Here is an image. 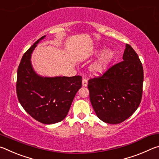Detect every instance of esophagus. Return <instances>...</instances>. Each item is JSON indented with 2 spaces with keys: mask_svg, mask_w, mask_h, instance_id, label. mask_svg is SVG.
<instances>
[{
  "mask_svg": "<svg viewBox=\"0 0 159 159\" xmlns=\"http://www.w3.org/2000/svg\"><path fill=\"white\" fill-rule=\"evenodd\" d=\"M82 85H83V86H84V87H86V86L88 85V80H87V79H83Z\"/></svg>",
  "mask_w": 159,
  "mask_h": 159,
  "instance_id": "1",
  "label": "esophagus"
}]
</instances>
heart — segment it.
<instances>
[{
    "label": "heart",
    "mask_w": 159,
    "mask_h": 159,
    "mask_svg": "<svg viewBox=\"0 0 159 159\" xmlns=\"http://www.w3.org/2000/svg\"><path fill=\"white\" fill-rule=\"evenodd\" d=\"M115 57L114 50L106 49L102 51L98 58L90 64V71L93 75H99L105 71Z\"/></svg>",
    "instance_id": "1"
}]
</instances>
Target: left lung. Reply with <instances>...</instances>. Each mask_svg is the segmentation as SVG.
I'll return each mask as SVG.
<instances>
[{
    "label": "left lung",
    "mask_w": 159,
    "mask_h": 159,
    "mask_svg": "<svg viewBox=\"0 0 159 159\" xmlns=\"http://www.w3.org/2000/svg\"><path fill=\"white\" fill-rule=\"evenodd\" d=\"M123 61L102 76L88 80L90 99L96 115L102 121L122 123L138 108L143 85V67L138 54L126 44Z\"/></svg>",
    "instance_id": "left-lung-1"
}]
</instances>
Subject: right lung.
<instances>
[{
  "mask_svg": "<svg viewBox=\"0 0 159 159\" xmlns=\"http://www.w3.org/2000/svg\"><path fill=\"white\" fill-rule=\"evenodd\" d=\"M24 54L17 69V95L28 114L44 124L60 122L66 116L74 98L82 86V77H43L38 75L31 62V54L41 40Z\"/></svg>",
  "mask_w": 159,
  "mask_h": 159,
  "instance_id": "1",
  "label": "right lung"
}]
</instances>
